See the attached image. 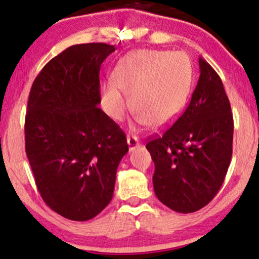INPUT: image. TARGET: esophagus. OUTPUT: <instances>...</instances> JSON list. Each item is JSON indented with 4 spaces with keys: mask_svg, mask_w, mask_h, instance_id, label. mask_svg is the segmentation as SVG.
Returning <instances> with one entry per match:
<instances>
[{
    "mask_svg": "<svg viewBox=\"0 0 259 259\" xmlns=\"http://www.w3.org/2000/svg\"><path fill=\"white\" fill-rule=\"evenodd\" d=\"M126 142H128L129 145V151H134V150H136L141 145V143L136 136H128L126 137Z\"/></svg>",
    "mask_w": 259,
    "mask_h": 259,
    "instance_id": "1",
    "label": "esophagus"
}]
</instances>
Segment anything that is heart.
<instances>
[{
    "label": "heart",
    "mask_w": 259,
    "mask_h": 259,
    "mask_svg": "<svg viewBox=\"0 0 259 259\" xmlns=\"http://www.w3.org/2000/svg\"><path fill=\"white\" fill-rule=\"evenodd\" d=\"M193 82L192 63L181 52L142 50L118 60L101 88L103 110L121 121L131 105L140 124H168L186 107Z\"/></svg>",
    "instance_id": "1"
}]
</instances>
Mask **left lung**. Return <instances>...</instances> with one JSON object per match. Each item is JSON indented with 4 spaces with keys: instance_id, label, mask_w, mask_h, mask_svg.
Returning <instances> with one entry per match:
<instances>
[{
    "instance_id": "1",
    "label": "left lung",
    "mask_w": 259,
    "mask_h": 259,
    "mask_svg": "<svg viewBox=\"0 0 259 259\" xmlns=\"http://www.w3.org/2000/svg\"><path fill=\"white\" fill-rule=\"evenodd\" d=\"M200 76L186 110L146 149L157 198L178 213L201 209L225 181L233 154L234 119L223 83L199 58Z\"/></svg>"
}]
</instances>
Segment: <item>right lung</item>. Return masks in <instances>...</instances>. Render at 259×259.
Masks as SVG:
<instances>
[{"mask_svg":"<svg viewBox=\"0 0 259 259\" xmlns=\"http://www.w3.org/2000/svg\"><path fill=\"white\" fill-rule=\"evenodd\" d=\"M114 45H73L45 65L31 87L25 151L44 202L64 218L87 221L111 201L128 152L122 129L98 107L100 68Z\"/></svg>","mask_w":259,"mask_h":259,"instance_id":"add662e5","label":"right lung"}]
</instances>
